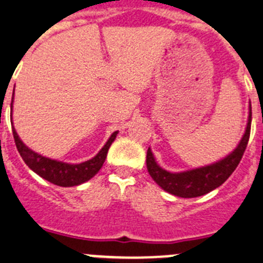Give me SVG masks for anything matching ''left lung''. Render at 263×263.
Masks as SVG:
<instances>
[{
	"mask_svg": "<svg viewBox=\"0 0 263 263\" xmlns=\"http://www.w3.org/2000/svg\"><path fill=\"white\" fill-rule=\"evenodd\" d=\"M250 125H252V105H249V117H248L245 133L231 154H228L227 157L215 163L180 171V173H170L167 170L162 168L157 163L152 148L148 147L146 155V166L148 174L153 180L168 194L179 197L203 196L220 187L238 166L249 141Z\"/></svg>",
	"mask_w": 263,
	"mask_h": 263,
	"instance_id": "obj_1",
	"label": "left lung"
}]
</instances>
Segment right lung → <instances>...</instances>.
<instances>
[{"label": "right lung", "mask_w": 263, "mask_h": 263, "mask_svg": "<svg viewBox=\"0 0 263 263\" xmlns=\"http://www.w3.org/2000/svg\"><path fill=\"white\" fill-rule=\"evenodd\" d=\"M11 110H13V101H11ZM117 134L118 132L111 133V136L109 137L104 147L92 159L85 160L83 163L73 164L43 157V155L38 154V153H35L30 147H27L22 142V139L20 138V136H18L13 126L14 142H15V146H17L18 153L21 154L22 159L25 160V163L34 173L38 174L41 178L46 179V180H48L52 184L60 185V187H73V185H79L93 178L99 173L100 168L103 167L109 147H110L111 142L116 139Z\"/></svg>", "instance_id": "obj_1"}]
</instances>
